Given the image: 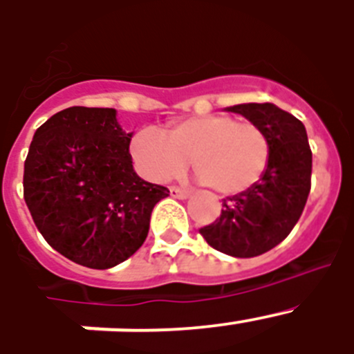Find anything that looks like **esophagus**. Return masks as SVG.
Instances as JSON below:
<instances>
[{
  "label": "esophagus",
  "instance_id": "esophagus-1",
  "mask_svg": "<svg viewBox=\"0 0 354 354\" xmlns=\"http://www.w3.org/2000/svg\"><path fill=\"white\" fill-rule=\"evenodd\" d=\"M170 195L174 196V198L186 200L187 196L192 195V193H189V192H186V189H180V187H170Z\"/></svg>",
  "mask_w": 354,
  "mask_h": 354
}]
</instances>
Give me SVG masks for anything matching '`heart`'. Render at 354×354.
<instances>
[{"label": "heart", "instance_id": "1", "mask_svg": "<svg viewBox=\"0 0 354 354\" xmlns=\"http://www.w3.org/2000/svg\"><path fill=\"white\" fill-rule=\"evenodd\" d=\"M129 152L149 180L165 183L179 177L192 158L200 183L221 195H237L264 174L270 140L253 122L211 113L175 122L168 136L156 127H142L133 134Z\"/></svg>", "mask_w": 354, "mask_h": 354}]
</instances>
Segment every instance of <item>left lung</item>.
Wrapping results in <instances>:
<instances>
[{
	"instance_id": "8db88e82",
	"label": "left lung",
	"mask_w": 354,
	"mask_h": 354,
	"mask_svg": "<svg viewBox=\"0 0 354 354\" xmlns=\"http://www.w3.org/2000/svg\"><path fill=\"white\" fill-rule=\"evenodd\" d=\"M225 111L262 127L270 140V161L250 189L223 200L220 218L200 234L230 257H257L280 245L298 223L310 193V145L303 122L277 104L246 102Z\"/></svg>"
}]
</instances>
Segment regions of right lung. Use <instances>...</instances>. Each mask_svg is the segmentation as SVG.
Segmentation results:
<instances>
[{"label":"right lung","mask_w":354,"mask_h":354,"mask_svg":"<svg viewBox=\"0 0 354 354\" xmlns=\"http://www.w3.org/2000/svg\"><path fill=\"white\" fill-rule=\"evenodd\" d=\"M113 108L72 106L33 134L24 161V200L37 228L68 261L108 270L140 250L165 186L133 168Z\"/></svg>","instance_id":"obj_1"}]
</instances>
